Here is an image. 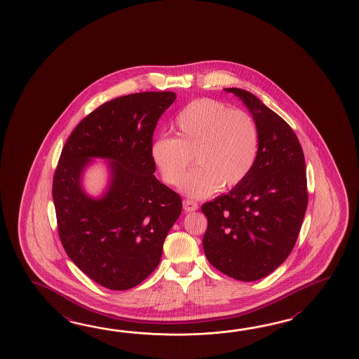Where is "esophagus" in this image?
I'll return each mask as SVG.
<instances>
[{"label":"esophagus","mask_w":359,"mask_h":359,"mask_svg":"<svg viewBox=\"0 0 359 359\" xmlns=\"http://www.w3.org/2000/svg\"><path fill=\"white\" fill-rule=\"evenodd\" d=\"M183 209L186 210V212H195V210H198V204L196 201H194V200H190V198H186V200H183Z\"/></svg>","instance_id":"esophagus-1"}]
</instances>
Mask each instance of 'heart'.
<instances>
[{
	"label": "heart",
	"instance_id": "1",
	"mask_svg": "<svg viewBox=\"0 0 359 359\" xmlns=\"http://www.w3.org/2000/svg\"><path fill=\"white\" fill-rule=\"evenodd\" d=\"M176 138L161 136L151 144V158L164 182L177 186L183 180L187 196H210L218 187L232 190L254 169L259 153V130L252 115L231 110L221 101H191L176 116Z\"/></svg>",
	"mask_w": 359,
	"mask_h": 359
}]
</instances>
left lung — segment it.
I'll return each mask as SVG.
<instances>
[{"mask_svg":"<svg viewBox=\"0 0 359 359\" xmlns=\"http://www.w3.org/2000/svg\"><path fill=\"white\" fill-rule=\"evenodd\" d=\"M244 101L259 130V153L244 182L201 206L209 263L238 281H257L290 255L308 205L304 153L295 132L252 93Z\"/></svg>","mask_w":359,"mask_h":359,"instance_id":"1","label":"left lung"}]
</instances>
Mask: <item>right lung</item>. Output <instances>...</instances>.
I'll return each mask as SVG.
<instances>
[{"instance_id": "add662e5", "label": "right lung", "mask_w": 359, "mask_h": 359, "mask_svg": "<svg viewBox=\"0 0 359 359\" xmlns=\"http://www.w3.org/2000/svg\"><path fill=\"white\" fill-rule=\"evenodd\" d=\"M176 97L161 91L110 100L79 122L61 150L53 181L61 244L76 267L110 290H128L153 273L182 212L181 196L154 176L151 158L155 127ZM96 156L115 161L100 201L79 183Z\"/></svg>"}]
</instances>
